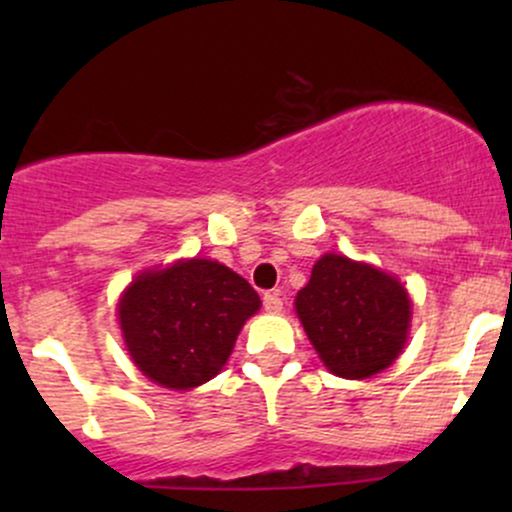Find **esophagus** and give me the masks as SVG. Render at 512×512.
<instances>
[{"mask_svg":"<svg viewBox=\"0 0 512 512\" xmlns=\"http://www.w3.org/2000/svg\"><path fill=\"white\" fill-rule=\"evenodd\" d=\"M264 310H267L269 315H276V313H281V308H284V301H281L279 298V293H264Z\"/></svg>","mask_w":512,"mask_h":512,"instance_id":"esophagus-1","label":"esophagus"}]
</instances>
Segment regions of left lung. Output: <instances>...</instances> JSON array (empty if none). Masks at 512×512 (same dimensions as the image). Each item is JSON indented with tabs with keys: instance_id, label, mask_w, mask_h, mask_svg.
I'll return each mask as SVG.
<instances>
[{
	"instance_id": "8db88e82",
	"label": "left lung",
	"mask_w": 512,
	"mask_h": 512,
	"mask_svg": "<svg viewBox=\"0 0 512 512\" xmlns=\"http://www.w3.org/2000/svg\"><path fill=\"white\" fill-rule=\"evenodd\" d=\"M296 313L327 370L346 380H363L402 354L411 301L397 276L327 252L298 291Z\"/></svg>"
}]
</instances>
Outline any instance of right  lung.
Returning a JSON list of instances; mask_svg holds the SVG:
<instances>
[{
    "instance_id": "right-lung-1",
    "label": "right lung",
    "mask_w": 512,
    "mask_h": 512,
    "mask_svg": "<svg viewBox=\"0 0 512 512\" xmlns=\"http://www.w3.org/2000/svg\"><path fill=\"white\" fill-rule=\"evenodd\" d=\"M260 296L243 276L214 260L146 269L117 303L125 346L156 385L192 390L219 375Z\"/></svg>"
}]
</instances>
